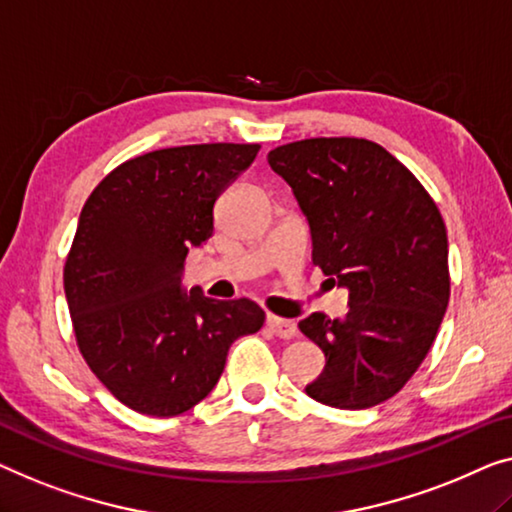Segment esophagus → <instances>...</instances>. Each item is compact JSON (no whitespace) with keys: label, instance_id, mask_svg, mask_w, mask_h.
Wrapping results in <instances>:
<instances>
[{"label":"esophagus","instance_id":"obj_1","mask_svg":"<svg viewBox=\"0 0 512 512\" xmlns=\"http://www.w3.org/2000/svg\"><path fill=\"white\" fill-rule=\"evenodd\" d=\"M266 326L278 335V338H294L296 335V324L292 322V319H282V317H276V315H269L266 317Z\"/></svg>","mask_w":512,"mask_h":512}]
</instances>
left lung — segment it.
Listing matches in <instances>:
<instances>
[{
    "label": "left lung",
    "mask_w": 512,
    "mask_h": 512,
    "mask_svg": "<svg viewBox=\"0 0 512 512\" xmlns=\"http://www.w3.org/2000/svg\"><path fill=\"white\" fill-rule=\"evenodd\" d=\"M269 165L308 220L312 264L349 292L345 317L312 312L303 335L326 356L305 393L335 409L393 398L430 352L444 319L446 225L398 158L358 137L282 144Z\"/></svg>",
    "instance_id": "obj_1"
}]
</instances>
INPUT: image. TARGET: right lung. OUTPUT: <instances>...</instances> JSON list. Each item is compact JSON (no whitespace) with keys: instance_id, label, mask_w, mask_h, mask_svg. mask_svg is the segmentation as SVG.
<instances>
[{"instance_id":"obj_1","label":"right lung","mask_w":512,"mask_h":512,"mask_svg":"<svg viewBox=\"0 0 512 512\" xmlns=\"http://www.w3.org/2000/svg\"><path fill=\"white\" fill-rule=\"evenodd\" d=\"M259 144H188L110 172L82 207L64 269L75 338L91 372L137 414L177 416L207 398L264 310L183 287L190 248L213 234V204Z\"/></svg>"}]
</instances>
